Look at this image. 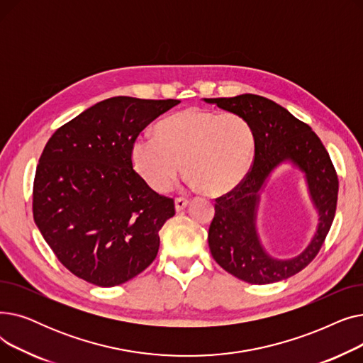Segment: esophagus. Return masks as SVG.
<instances>
[{
    "mask_svg": "<svg viewBox=\"0 0 363 363\" xmlns=\"http://www.w3.org/2000/svg\"><path fill=\"white\" fill-rule=\"evenodd\" d=\"M188 204H189V201H188L186 199H182V197L177 199V200H175V208H177V212L184 211V208H185Z\"/></svg>",
    "mask_w": 363,
    "mask_h": 363,
    "instance_id": "obj_1",
    "label": "esophagus"
}]
</instances>
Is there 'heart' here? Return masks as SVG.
I'll return each instance as SVG.
<instances>
[{
	"mask_svg": "<svg viewBox=\"0 0 363 363\" xmlns=\"http://www.w3.org/2000/svg\"><path fill=\"white\" fill-rule=\"evenodd\" d=\"M129 156L137 174L155 191L164 193L174 185L184 162L189 184L219 196L249 174L255 132L240 114L191 107L164 119L157 135H138Z\"/></svg>",
	"mask_w": 363,
	"mask_h": 363,
	"instance_id": "obj_1",
	"label": "heart"
}]
</instances>
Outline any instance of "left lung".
I'll return each instance as SVG.
<instances>
[{
  "instance_id": "8db88e82",
  "label": "left lung",
  "mask_w": 363,
  "mask_h": 363,
  "mask_svg": "<svg viewBox=\"0 0 363 363\" xmlns=\"http://www.w3.org/2000/svg\"><path fill=\"white\" fill-rule=\"evenodd\" d=\"M207 104L235 113L249 121L255 132V162L244 181L216 200L208 228V247L219 266L249 284H272L287 279L315 259L334 220L338 178L328 151L316 133L279 104L255 94L231 99H203ZM282 164L303 174L318 225L310 244L296 257L279 259L262 245L257 215L261 193L270 175Z\"/></svg>"
}]
</instances>
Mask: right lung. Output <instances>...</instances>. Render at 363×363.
Here are the masks:
<instances>
[{"mask_svg":"<svg viewBox=\"0 0 363 363\" xmlns=\"http://www.w3.org/2000/svg\"><path fill=\"white\" fill-rule=\"evenodd\" d=\"M178 100L111 97L57 129L33 182V219L51 250L78 278L114 287L156 259L174 200L130 163L140 132Z\"/></svg>","mask_w":363,"mask_h":363,"instance_id":"right-lung-1","label":"right lung"}]
</instances>
